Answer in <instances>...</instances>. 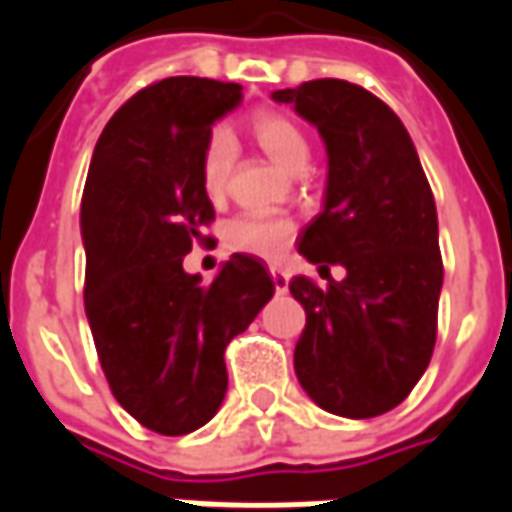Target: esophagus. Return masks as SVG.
I'll return each instance as SVG.
<instances>
[{"label":"esophagus","instance_id":"34e87169","mask_svg":"<svg viewBox=\"0 0 512 512\" xmlns=\"http://www.w3.org/2000/svg\"><path fill=\"white\" fill-rule=\"evenodd\" d=\"M271 279H274V288H277V293H285V290H288V274H285L279 266H271Z\"/></svg>","mask_w":512,"mask_h":512}]
</instances>
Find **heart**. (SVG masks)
Segmentation results:
<instances>
[{
	"label": "heart",
	"mask_w": 512,
	"mask_h": 512,
	"mask_svg": "<svg viewBox=\"0 0 512 512\" xmlns=\"http://www.w3.org/2000/svg\"><path fill=\"white\" fill-rule=\"evenodd\" d=\"M246 131L252 136V142L285 172L299 175L310 164L307 134L288 115H282V112H257V115L246 120ZM230 169H233V145H230V139L224 134L211 136V142L202 153V189L211 200H222L224 197ZM293 235H296V224L290 219L244 213V216H238V219L227 224L224 241L235 252L274 260L288 249Z\"/></svg>",
	"instance_id": "1"
}]
</instances>
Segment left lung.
<instances>
[{"mask_svg":"<svg viewBox=\"0 0 512 512\" xmlns=\"http://www.w3.org/2000/svg\"><path fill=\"white\" fill-rule=\"evenodd\" d=\"M318 128L329 175L323 211L299 235V252L343 266L318 288L293 277L307 312L293 354L304 392L329 414L378 417L403 403L436 345L444 268L428 178L400 117L343 79H315L271 93Z\"/></svg>","mask_w":512,"mask_h":512,"instance_id":"8db88e82","label":"left lung"}]
</instances>
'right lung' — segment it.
<instances>
[{
  "mask_svg": "<svg viewBox=\"0 0 512 512\" xmlns=\"http://www.w3.org/2000/svg\"><path fill=\"white\" fill-rule=\"evenodd\" d=\"M241 98V84L197 76L150 84L106 123L84 183V310L98 359L117 403L161 436L219 411L224 348L274 296L255 255L230 257L211 285L183 271L213 222L202 153Z\"/></svg>",
  "mask_w": 512,
  "mask_h": 512,
  "instance_id": "right-lung-1",
  "label": "right lung"
}]
</instances>
